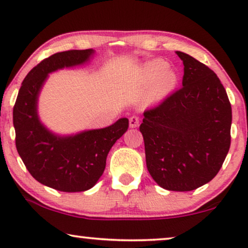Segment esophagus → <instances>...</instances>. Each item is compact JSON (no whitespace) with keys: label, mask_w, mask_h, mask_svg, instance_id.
<instances>
[{"label":"esophagus","mask_w":248,"mask_h":248,"mask_svg":"<svg viewBox=\"0 0 248 248\" xmlns=\"http://www.w3.org/2000/svg\"><path fill=\"white\" fill-rule=\"evenodd\" d=\"M139 122H140V118L138 116H132L130 117V127H138L139 126Z\"/></svg>","instance_id":"obj_1"}]
</instances>
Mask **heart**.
<instances>
[{
	"label": "heart",
	"instance_id": "heart-1",
	"mask_svg": "<svg viewBox=\"0 0 248 248\" xmlns=\"http://www.w3.org/2000/svg\"><path fill=\"white\" fill-rule=\"evenodd\" d=\"M164 61L155 60L145 63L137 72V81L141 86L150 87L151 100H161L172 93L178 83V74L172 69H165Z\"/></svg>",
	"mask_w": 248,
	"mask_h": 248
}]
</instances>
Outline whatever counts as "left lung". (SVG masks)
Segmentation results:
<instances>
[{"mask_svg": "<svg viewBox=\"0 0 248 248\" xmlns=\"http://www.w3.org/2000/svg\"><path fill=\"white\" fill-rule=\"evenodd\" d=\"M184 64L183 87L143 113L145 161L168 191L187 192L215 178L230 148L232 105L211 69L176 52Z\"/></svg>", "mask_w": 248, "mask_h": 248, "instance_id": "obj_1", "label": "left lung"}]
</instances>
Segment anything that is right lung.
Wrapping results in <instances>:
<instances>
[{
	"mask_svg": "<svg viewBox=\"0 0 248 248\" xmlns=\"http://www.w3.org/2000/svg\"><path fill=\"white\" fill-rule=\"evenodd\" d=\"M93 54L91 48L73 49L42 61L22 81L13 107L16 147L26 168L36 181L61 192L93 187L106 167L108 152L128 128L123 117L110 126L62 137L39 120L38 97L48 74L86 64Z\"/></svg>",
	"mask_w": 248,
	"mask_h": 248,
	"instance_id": "add662e5",
	"label": "right lung"
}]
</instances>
